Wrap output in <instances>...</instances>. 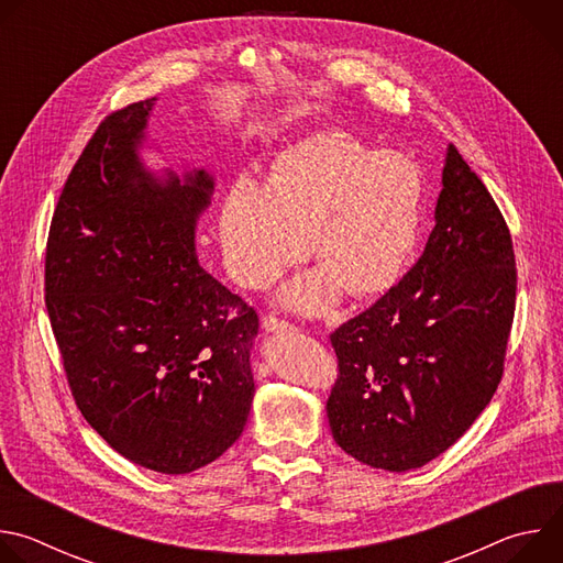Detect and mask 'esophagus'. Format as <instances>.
<instances>
[{
  "instance_id": "1",
  "label": "esophagus",
  "mask_w": 563,
  "mask_h": 563,
  "mask_svg": "<svg viewBox=\"0 0 563 563\" xmlns=\"http://www.w3.org/2000/svg\"><path fill=\"white\" fill-rule=\"evenodd\" d=\"M263 330L269 334H287V332H296V328L287 320H280L276 316H265L263 318Z\"/></svg>"
}]
</instances>
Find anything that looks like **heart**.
<instances>
[{
    "instance_id": "b5f03b06",
    "label": "heart",
    "mask_w": 563,
    "mask_h": 563,
    "mask_svg": "<svg viewBox=\"0 0 563 563\" xmlns=\"http://www.w3.org/2000/svg\"><path fill=\"white\" fill-rule=\"evenodd\" d=\"M423 178L408 157L369 148L345 133L291 146L269 185L238 176L222 200V263L243 287H263L309 254L320 269L289 283L280 300L313 313L345 287L352 296L389 289L421 224Z\"/></svg>"
}]
</instances>
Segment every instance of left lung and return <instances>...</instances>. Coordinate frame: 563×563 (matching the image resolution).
Segmentation results:
<instances>
[{
  "label": "left lung",
  "mask_w": 563,
  "mask_h": 563,
  "mask_svg": "<svg viewBox=\"0 0 563 563\" xmlns=\"http://www.w3.org/2000/svg\"><path fill=\"white\" fill-rule=\"evenodd\" d=\"M515 296L508 224L448 144L419 263L330 336L341 372L328 400L334 441L389 472L443 454L497 391Z\"/></svg>",
  "instance_id": "8db88e82"
}]
</instances>
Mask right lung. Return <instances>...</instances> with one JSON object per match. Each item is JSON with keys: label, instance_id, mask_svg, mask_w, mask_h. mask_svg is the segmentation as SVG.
I'll return each instance as SVG.
<instances>
[{"label": "right lung", "instance_id": "add662e5", "mask_svg": "<svg viewBox=\"0 0 563 563\" xmlns=\"http://www.w3.org/2000/svg\"><path fill=\"white\" fill-rule=\"evenodd\" d=\"M157 98L111 113L75 163L46 243V309L75 404L124 459L187 474L243 434L258 316L207 274V169L153 172Z\"/></svg>", "mask_w": 563, "mask_h": 563}]
</instances>
